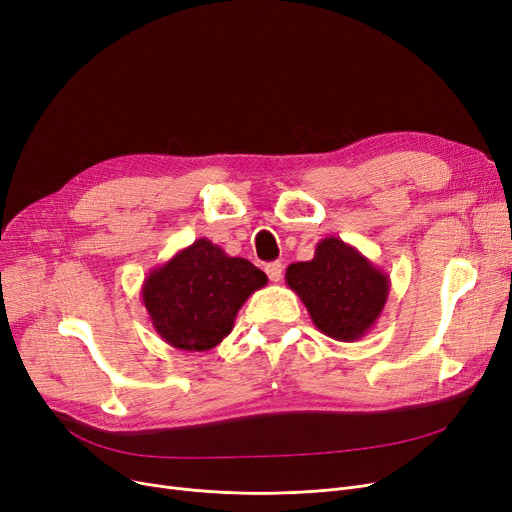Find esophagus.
Returning a JSON list of instances; mask_svg holds the SVG:
<instances>
[{
  "instance_id": "34e87169",
  "label": "esophagus",
  "mask_w": 512,
  "mask_h": 512,
  "mask_svg": "<svg viewBox=\"0 0 512 512\" xmlns=\"http://www.w3.org/2000/svg\"><path fill=\"white\" fill-rule=\"evenodd\" d=\"M282 272H284V265L280 261H274V263L265 265V274H268V278L272 282H280L282 280Z\"/></svg>"
}]
</instances>
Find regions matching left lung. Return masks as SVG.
Here are the masks:
<instances>
[{"mask_svg":"<svg viewBox=\"0 0 512 512\" xmlns=\"http://www.w3.org/2000/svg\"><path fill=\"white\" fill-rule=\"evenodd\" d=\"M286 284L326 337L351 343L379 320L389 297V276L337 236L318 242L314 259L286 268Z\"/></svg>","mask_w":512,"mask_h":512,"instance_id":"1","label":"left lung"}]
</instances>
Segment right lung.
Instances as JSON below:
<instances>
[{"instance_id": "obj_1", "label": "right lung", "mask_w": 512, "mask_h": 512, "mask_svg": "<svg viewBox=\"0 0 512 512\" xmlns=\"http://www.w3.org/2000/svg\"><path fill=\"white\" fill-rule=\"evenodd\" d=\"M265 284L268 276L251 261L198 238L154 268L140 295L165 343L182 351H209L230 335L242 303Z\"/></svg>"}]
</instances>
